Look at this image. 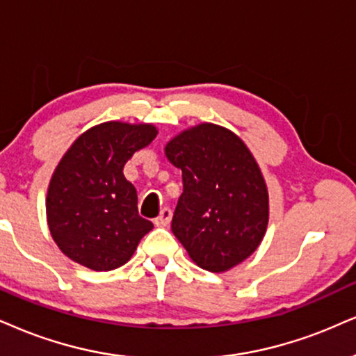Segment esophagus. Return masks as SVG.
Here are the masks:
<instances>
[{"label": "esophagus", "mask_w": 356, "mask_h": 356, "mask_svg": "<svg viewBox=\"0 0 356 356\" xmlns=\"http://www.w3.org/2000/svg\"><path fill=\"white\" fill-rule=\"evenodd\" d=\"M171 216H173V214H171V209L170 208H163L160 211V216H158L156 219H155V226H158V227H166L170 225V221H171Z\"/></svg>", "instance_id": "1"}]
</instances>
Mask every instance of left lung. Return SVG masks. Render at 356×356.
I'll return each instance as SVG.
<instances>
[{
  "instance_id": "8db88e82",
  "label": "left lung",
  "mask_w": 356,
  "mask_h": 356,
  "mask_svg": "<svg viewBox=\"0 0 356 356\" xmlns=\"http://www.w3.org/2000/svg\"><path fill=\"white\" fill-rule=\"evenodd\" d=\"M165 155L183 177L171 231L193 262L225 272L251 256L269 222V193L243 140L200 124L171 138Z\"/></svg>"
}]
</instances>
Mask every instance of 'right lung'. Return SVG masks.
Here are the masks:
<instances>
[{"label": "right lung", "mask_w": 356, "mask_h": 356, "mask_svg": "<svg viewBox=\"0 0 356 356\" xmlns=\"http://www.w3.org/2000/svg\"><path fill=\"white\" fill-rule=\"evenodd\" d=\"M152 124L104 122L71 145L52 173L47 225L57 248L92 270H112L134 256L152 221L137 208V190L124 177L135 152L153 142Z\"/></svg>", "instance_id": "right-lung-1"}]
</instances>
